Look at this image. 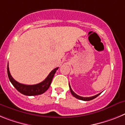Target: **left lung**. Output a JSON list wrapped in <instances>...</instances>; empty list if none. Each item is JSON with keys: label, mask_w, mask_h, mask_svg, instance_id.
<instances>
[{"label": "left lung", "mask_w": 125, "mask_h": 125, "mask_svg": "<svg viewBox=\"0 0 125 125\" xmlns=\"http://www.w3.org/2000/svg\"><path fill=\"white\" fill-rule=\"evenodd\" d=\"M69 87H70V92H71V94H72V95H73V97H75V98H77V99H80V100L85 101H91V100H92V99H94V98L97 97V96L99 95V94H101V93H99V94H97V95H94V96H92V97H82V96H80V95H77V94H76L74 92L72 91V89L71 87H70V83H69Z\"/></svg>", "instance_id": "obj_1"}]
</instances>
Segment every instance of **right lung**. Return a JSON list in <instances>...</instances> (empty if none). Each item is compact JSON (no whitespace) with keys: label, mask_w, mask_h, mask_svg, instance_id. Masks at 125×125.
Returning <instances> with one entry per match:
<instances>
[{"label":"right lung","mask_w":125,"mask_h":125,"mask_svg":"<svg viewBox=\"0 0 125 125\" xmlns=\"http://www.w3.org/2000/svg\"><path fill=\"white\" fill-rule=\"evenodd\" d=\"M58 69V67H57L52 70L43 82L37 83V84H34V85H25L15 81L10 75L8 65H7V74H8L9 81L19 93L26 95H36L43 94L48 89L51 85L54 75Z\"/></svg>","instance_id":"right-lung-1"}]
</instances>
